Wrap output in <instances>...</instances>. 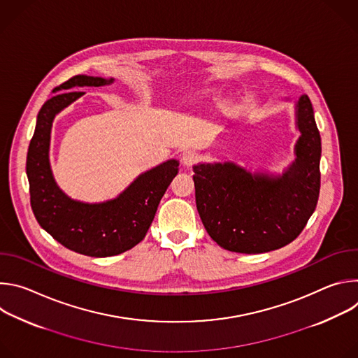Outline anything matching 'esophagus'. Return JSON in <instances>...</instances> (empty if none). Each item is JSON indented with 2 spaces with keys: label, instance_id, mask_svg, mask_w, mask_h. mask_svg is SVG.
Segmentation results:
<instances>
[{
  "label": "esophagus",
  "instance_id": "1",
  "mask_svg": "<svg viewBox=\"0 0 358 358\" xmlns=\"http://www.w3.org/2000/svg\"><path fill=\"white\" fill-rule=\"evenodd\" d=\"M182 163L185 164V166H192V164H195L198 160H199V155L196 151H192V150H187V151H184L182 152Z\"/></svg>",
  "mask_w": 358,
  "mask_h": 358
}]
</instances>
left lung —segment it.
<instances>
[{
    "mask_svg": "<svg viewBox=\"0 0 358 358\" xmlns=\"http://www.w3.org/2000/svg\"><path fill=\"white\" fill-rule=\"evenodd\" d=\"M296 159L278 177L235 163L196 164L195 202L208 235L224 249L264 253L294 241L316 210L322 140L308 94L296 103Z\"/></svg>",
    "mask_w": 358,
    "mask_h": 358,
    "instance_id": "8db88e82",
    "label": "left lung"
}]
</instances>
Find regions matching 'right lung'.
Returning <instances> with one entry per match:
<instances>
[{"mask_svg":"<svg viewBox=\"0 0 358 358\" xmlns=\"http://www.w3.org/2000/svg\"><path fill=\"white\" fill-rule=\"evenodd\" d=\"M112 82V78L76 75L55 87L59 93L48 99L38 113L27 156L31 207L38 224L65 248L93 258L123 253L144 239L180 164L167 160L140 174L115 199L99 203L75 201L57 185L49 164L55 116L83 94L73 89Z\"/></svg>","mask_w":358,"mask_h":358,"instance_id":"right-lung-1","label":"right lung"}]
</instances>
